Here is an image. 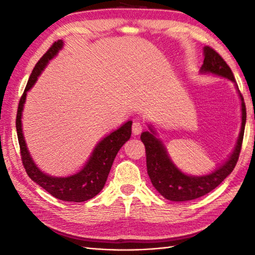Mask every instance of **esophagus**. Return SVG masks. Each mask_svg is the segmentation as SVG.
Instances as JSON below:
<instances>
[{"label": "esophagus", "mask_w": 255, "mask_h": 255, "mask_svg": "<svg viewBox=\"0 0 255 255\" xmlns=\"http://www.w3.org/2000/svg\"><path fill=\"white\" fill-rule=\"evenodd\" d=\"M144 128H145V123L143 121H140L139 119H135V120H133L132 129H133L134 135H138L143 131Z\"/></svg>", "instance_id": "obj_1"}]
</instances>
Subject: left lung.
<instances>
[{
  "mask_svg": "<svg viewBox=\"0 0 255 255\" xmlns=\"http://www.w3.org/2000/svg\"><path fill=\"white\" fill-rule=\"evenodd\" d=\"M203 50H204V61L200 70L201 74H214L227 78L235 84L238 90L241 100V129L230 156L214 171L203 175H191L181 171L170 159L165 145L160 138L157 137L152 126H148L149 131L140 134V139L146 149L147 173L149 175L151 183L165 199L173 202H186L199 199L217 188L236 167L241 150L243 134H245L247 121L246 105L233 72L214 49L204 47Z\"/></svg>",
  "mask_w": 255,
  "mask_h": 255,
  "instance_id": "obj_1",
  "label": "left lung"
}]
</instances>
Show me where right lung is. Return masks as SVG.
Returning <instances> with one entry per match:
<instances>
[{
    "mask_svg": "<svg viewBox=\"0 0 255 255\" xmlns=\"http://www.w3.org/2000/svg\"><path fill=\"white\" fill-rule=\"evenodd\" d=\"M63 40L55 41L47 52L42 55V58L38 61L35 69L32 70L31 75L26 85L25 92L19 100L16 117V129L20 147L21 161L29 178L56 199L65 202L80 203L93 199L104 189L118 151L131 137L132 121H128L122 124L118 129H115L99 140L86 163L80 171L74 174L67 175V177H53V175L44 173L36 165L27 148L24 134H22V110H24L27 92H29L35 85L39 75L46 69L49 62L63 48Z\"/></svg>",
    "mask_w": 255,
    "mask_h": 255,
    "instance_id": "right-lung-1",
    "label": "right lung"
}]
</instances>
